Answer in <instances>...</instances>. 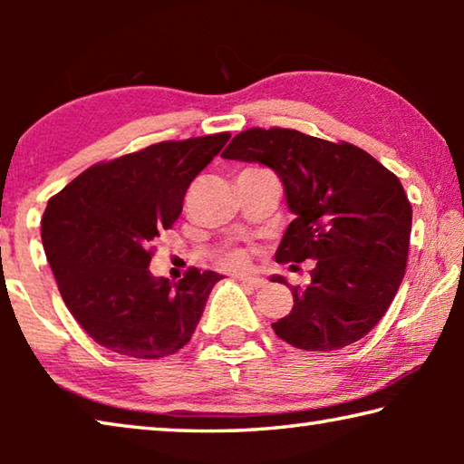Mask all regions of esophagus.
Returning <instances> with one entry per match:
<instances>
[{
  "label": "esophagus",
  "mask_w": 464,
  "mask_h": 464,
  "mask_svg": "<svg viewBox=\"0 0 464 464\" xmlns=\"http://www.w3.org/2000/svg\"><path fill=\"white\" fill-rule=\"evenodd\" d=\"M243 285H247L251 288H262L266 285V280L260 278V276H254V274H239L237 276Z\"/></svg>",
  "instance_id": "34e87169"
}]
</instances>
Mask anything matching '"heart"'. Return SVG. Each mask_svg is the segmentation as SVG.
I'll return each instance as SVG.
<instances>
[{"label": "heart", "mask_w": 464, "mask_h": 464, "mask_svg": "<svg viewBox=\"0 0 464 464\" xmlns=\"http://www.w3.org/2000/svg\"><path fill=\"white\" fill-rule=\"evenodd\" d=\"M227 264H229V266H241L243 264V256L239 254V251H235V254H231L229 257H227Z\"/></svg>", "instance_id": "b5f03b06"}]
</instances>
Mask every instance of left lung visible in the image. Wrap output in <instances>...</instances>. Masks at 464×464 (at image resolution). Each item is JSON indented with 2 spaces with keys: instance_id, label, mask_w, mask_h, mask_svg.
Wrapping results in <instances>:
<instances>
[{
  "instance_id": "1",
  "label": "left lung",
  "mask_w": 464,
  "mask_h": 464,
  "mask_svg": "<svg viewBox=\"0 0 464 464\" xmlns=\"http://www.w3.org/2000/svg\"><path fill=\"white\" fill-rule=\"evenodd\" d=\"M221 157L274 169L295 215L276 262L313 260L309 285L290 286L293 311L272 324L276 335L307 352L362 340L405 274L411 204L399 178L360 147L293 129L243 130Z\"/></svg>"
}]
</instances>
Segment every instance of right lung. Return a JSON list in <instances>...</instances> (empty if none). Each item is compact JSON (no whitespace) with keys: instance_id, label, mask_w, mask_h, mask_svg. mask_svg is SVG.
Segmentation results:
<instances>
[{"instance_id":"obj_1","label":"right lung","mask_w":464,"mask_h":464,"mask_svg":"<svg viewBox=\"0 0 464 464\" xmlns=\"http://www.w3.org/2000/svg\"><path fill=\"white\" fill-rule=\"evenodd\" d=\"M229 137L163 140L96 163L46 204L41 235L59 293L106 350L157 360L190 342L223 276L192 268L171 286L149 272L151 243L176 223L188 186Z\"/></svg>"}]
</instances>
